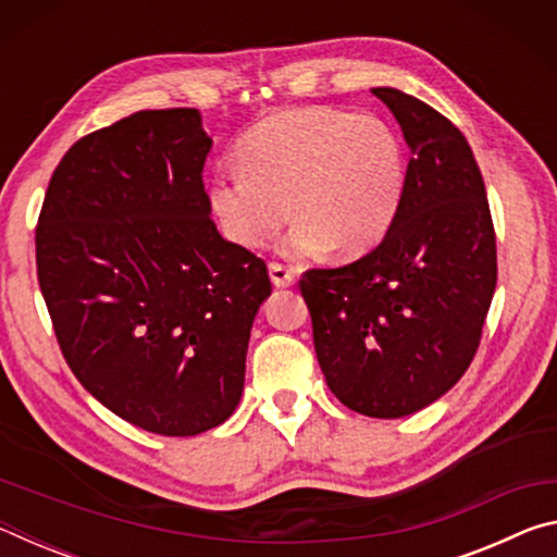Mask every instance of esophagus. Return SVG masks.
Masks as SVG:
<instances>
[{"mask_svg": "<svg viewBox=\"0 0 557 557\" xmlns=\"http://www.w3.org/2000/svg\"><path fill=\"white\" fill-rule=\"evenodd\" d=\"M268 270H270L272 285H275V287H289V285H295V272H292L289 268L280 265V262H270Z\"/></svg>", "mask_w": 557, "mask_h": 557, "instance_id": "34e87169", "label": "esophagus"}]
</instances>
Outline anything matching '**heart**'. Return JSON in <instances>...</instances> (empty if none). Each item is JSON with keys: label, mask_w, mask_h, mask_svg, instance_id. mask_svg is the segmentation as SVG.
I'll return each mask as SVG.
<instances>
[{"label": "heart", "mask_w": 557, "mask_h": 557, "mask_svg": "<svg viewBox=\"0 0 557 557\" xmlns=\"http://www.w3.org/2000/svg\"><path fill=\"white\" fill-rule=\"evenodd\" d=\"M238 166L209 184L223 233L243 248H265L287 215L282 250L358 258L395 223L405 194V154L395 129L369 112L295 108L250 127Z\"/></svg>", "instance_id": "1"}]
</instances>
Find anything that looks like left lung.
I'll return each mask as SVG.
<instances>
[{
    "mask_svg": "<svg viewBox=\"0 0 557 557\" xmlns=\"http://www.w3.org/2000/svg\"><path fill=\"white\" fill-rule=\"evenodd\" d=\"M410 149L400 211L369 256L299 280L326 385L369 418H405L469 369L496 289V238L465 135L398 88H373Z\"/></svg>",
    "mask_w": 557,
    "mask_h": 557,
    "instance_id": "obj_1",
    "label": "left lung"
}]
</instances>
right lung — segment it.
<instances>
[{"label": "right lung", "instance_id": "add662e5", "mask_svg": "<svg viewBox=\"0 0 557 557\" xmlns=\"http://www.w3.org/2000/svg\"><path fill=\"white\" fill-rule=\"evenodd\" d=\"M213 147L194 108L75 143L49 182L36 268L75 379L117 418L191 437L238 408L268 268L211 221Z\"/></svg>", "mask_w": 557, "mask_h": 557}]
</instances>
